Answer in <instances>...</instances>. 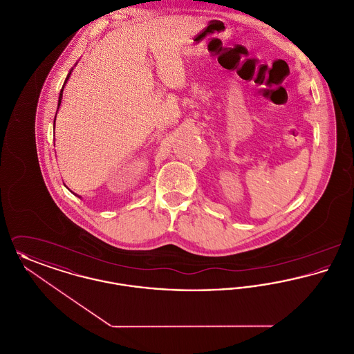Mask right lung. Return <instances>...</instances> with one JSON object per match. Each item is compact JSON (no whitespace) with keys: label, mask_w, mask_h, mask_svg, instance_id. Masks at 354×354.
<instances>
[{"label":"right lung","mask_w":354,"mask_h":354,"mask_svg":"<svg viewBox=\"0 0 354 354\" xmlns=\"http://www.w3.org/2000/svg\"><path fill=\"white\" fill-rule=\"evenodd\" d=\"M71 71H73V68L70 70V73H68V75L66 77V80H65V84H64L62 88H61V93H59V100H58V107H59V104H61V102H62V94H64V88H65V84H68V80L70 78V74H71ZM55 117H57V114H55ZM54 122H55V119H54Z\"/></svg>","instance_id":"obj_1"}]
</instances>
